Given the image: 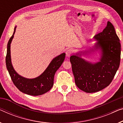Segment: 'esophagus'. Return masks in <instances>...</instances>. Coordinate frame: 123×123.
I'll return each mask as SVG.
<instances>
[{"label": "esophagus", "mask_w": 123, "mask_h": 123, "mask_svg": "<svg viewBox=\"0 0 123 123\" xmlns=\"http://www.w3.org/2000/svg\"><path fill=\"white\" fill-rule=\"evenodd\" d=\"M72 53H73V51H72V49H68V50H67V51H66V53H65L66 55H67V56H70L71 55H72Z\"/></svg>", "instance_id": "1"}]
</instances>
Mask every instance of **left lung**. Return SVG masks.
<instances>
[{"label": "left lung", "mask_w": 123, "mask_h": 123, "mask_svg": "<svg viewBox=\"0 0 123 123\" xmlns=\"http://www.w3.org/2000/svg\"><path fill=\"white\" fill-rule=\"evenodd\" d=\"M95 47L102 50L100 61L92 64L75 55L70 58L75 83L86 92H95L108 86L113 80L120 62L121 45L114 27L108 22L103 31L96 34Z\"/></svg>", "instance_id": "8db88e82"}]
</instances>
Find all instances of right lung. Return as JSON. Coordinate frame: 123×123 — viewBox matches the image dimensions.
Returning a JSON list of instances; mask_svg holds the SVG:
<instances>
[{
    "instance_id": "right-lung-1",
    "label": "right lung",
    "mask_w": 123,
    "mask_h": 123,
    "mask_svg": "<svg viewBox=\"0 0 123 123\" xmlns=\"http://www.w3.org/2000/svg\"><path fill=\"white\" fill-rule=\"evenodd\" d=\"M15 29L16 26L14 28L13 34L9 40L7 45V53L5 58L6 68L14 84L20 92L30 95H42L48 92L53 87L55 73L64 60L65 54L63 53L53 59L43 73L38 77L34 79H26L23 78L18 74L14 70L11 63L10 44L14 37Z\"/></svg>"
}]
</instances>
